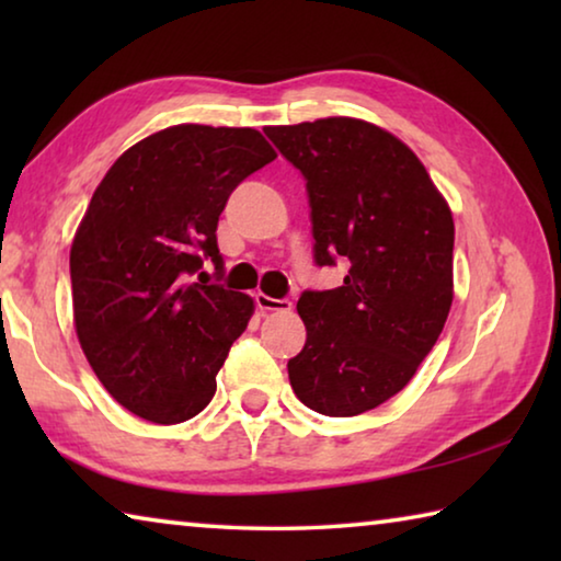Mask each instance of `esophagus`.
Returning a JSON list of instances; mask_svg holds the SVG:
<instances>
[{
  "label": "esophagus",
  "instance_id": "obj_1",
  "mask_svg": "<svg viewBox=\"0 0 561 561\" xmlns=\"http://www.w3.org/2000/svg\"><path fill=\"white\" fill-rule=\"evenodd\" d=\"M257 307L262 309V311H291V301L289 299H272V297H267V294H257Z\"/></svg>",
  "mask_w": 561,
  "mask_h": 561
}]
</instances>
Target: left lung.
I'll return each mask as SVG.
<instances>
[{"mask_svg":"<svg viewBox=\"0 0 561 561\" xmlns=\"http://www.w3.org/2000/svg\"><path fill=\"white\" fill-rule=\"evenodd\" d=\"M307 180L314 262L348 264L336 289L304 291L307 344L289 383L321 415H358L403 391L453 304L455 225L411 148L358 118L264 128Z\"/></svg>","mask_w":561,"mask_h":561,"instance_id":"obj_1","label":"left lung"}]
</instances>
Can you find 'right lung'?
I'll return each mask as SVG.
<instances>
[{
  "mask_svg": "<svg viewBox=\"0 0 561 561\" xmlns=\"http://www.w3.org/2000/svg\"><path fill=\"white\" fill-rule=\"evenodd\" d=\"M274 158L254 128L180 123L128 148L93 193L71 244L76 336L138 417L173 425L213 401L254 304L190 277L205 260L222 277L215 232L227 197Z\"/></svg>",
  "mask_w": 561,
  "mask_h": 561,
  "instance_id": "right-lung-1",
  "label": "right lung"
}]
</instances>
